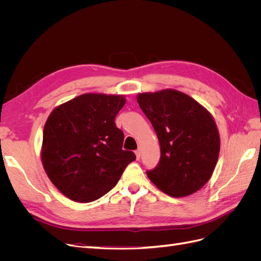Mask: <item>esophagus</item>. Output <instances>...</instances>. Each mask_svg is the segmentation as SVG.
Segmentation results:
<instances>
[{
  "label": "esophagus",
  "instance_id": "34e87169",
  "mask_svg": "<svg viewBox=\"0 0 261 261\" xmlns=\"http://www.w3.org/2000/svg\"><path fill=\"white\" fill-rule=\"evenodd\" d=\"M140 149H137L136 150V151H135V154H136V158H137V159H139V158H140Z\"/></svg>",
  "mask_w": 261,
  "mask_h": 261
}]
</instances>
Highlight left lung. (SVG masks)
Masks as SVG:
<instances>
[{"label": "left lung", "mask_w": 261, "mask_h": 261, "mask_svg": "<svg viewBox=\"0 0 261 261\" xmlns=\"http://www.w3.org/2000/svg\"><path fill=\"white\" fill-rule=\"evenodd\" d=\"M137 102L152 124L161 149L159 163L147 171L150 180L177 198L199 191L210 179L220 152L211 114L192 97L173 89L139 93Z\"/></svg>", "instance_id": "obj_1"}]
</instances>
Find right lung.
<instances>
[{
    "label": "right lung",
    "instance_id": "add662e5",
    "mask_svg": "<svg viewBox=\"0 0 261 261\" xmlns=\"http://www.w3.org/2000/svg\"><path fill=\"white\" fill-rule=\"evenodd\" d=\"M125 102L123 96L84 93L55 108L46 120L43 168L69 199H99L136 160L133 151L122 149L124 134L114 122Z\"/></svg>",
    "mask_w": 261,
    "mask_h": 261
}]
</instances>
